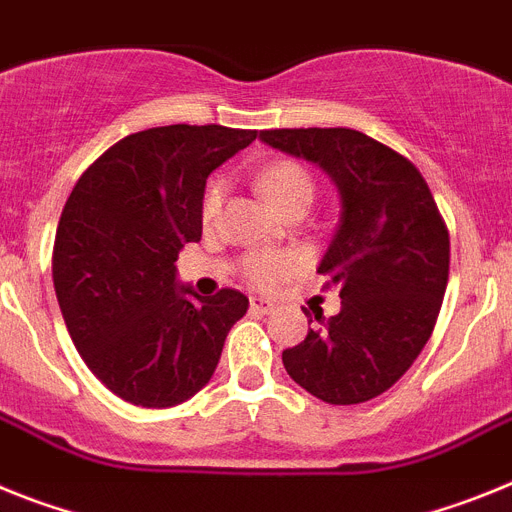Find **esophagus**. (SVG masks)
Segmentation results:
<instances>
[{"instance_id": "1", "label": "esophagus", "mask_w": 512, "mask_h": 512, "mask_svg": "<svg viewBox=\"0 0 512 512\" xmlns=\"http://www.w3.org/2000/svg\"><path fill=\"white\" fill-rule=\"evenodd\" d=\"M250 309L255 311V314H270V311L275 309V301L265 299V296H252Z\"/></svg>"}]
</instances>
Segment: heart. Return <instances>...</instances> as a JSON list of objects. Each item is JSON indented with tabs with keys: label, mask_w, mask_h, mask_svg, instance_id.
Listing matches in <instances>:
<instances>
[{
	"label": "heart",
	"mask_w": 512,
	"mask_h": 512,
	"mask_svg": "<svg viewBox=\"0 0 512 512\" xmlns=\"http://www.w3.org/2000/svg\"><path fill=\"white\" fill-rule=\"evenodd\" d=\"M260 190L278 211H286L293 203H311L314 180L299 162L283 159V162H273L262 170ZM221 195H224V185L219 180L211 182L201 206L203 221H211L219 213ZM296 268H299V257L288 255V252H257L244 260V275L255 286H273L275 281L291 275Z\"/></svg>",
	"instance_id": "obj_1"
}]
</instances>
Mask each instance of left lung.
<instances>
[{"label":"left lung","instance_id":"8db88e82","mask_svg":"<svg viewBox=\"0 0 512 512\" xmlns=\"http://www.w3.org/2000/svg\"><path fill=\"white\" fill-rule=\"evenodd\" d=\"M260 141L317 164L340 195L317 273L340 286L342 306L330 319L314 311L319 324L283 350V366L322 402H368L402 379L433 332L448 283L446 224L415 164L366 133L275 128Z\"/></svg>","mask_w":512,"mask_h":512}]
</instances>
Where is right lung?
<instances>
[{"mask_svg":"<svg viewBox=\"0 0 512 512\" xmlns=\"http://www.w3.org/2000/svg\"><path fill=\"white\" fill-rule=\"evenodd\" d=\"M257 131L162 126L131 133L79 177L53 244V288L82 361L139 407H175L211 381L250 299H203L177 281V252L198 242L216 167Z\"/></svg>","mask_w":512,"mask_h":512,"instance_id":"add662e5","label":"right lung"}]
</instances>
